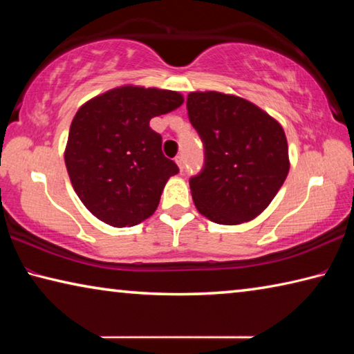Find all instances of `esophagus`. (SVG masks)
<instances>
[{
  "label": "esophagus",
  "mask_w": 354,
  "mask_h": 354,
  "mask_svg": "<svg viewBox=\"0 0 354 354\" xmlns=\"http://www.w3.org/2000/svg\"><path fill=\"white\" fill-rule=\"evenodd\" d=\"M175 162H176V165L179 167V170H184V158H183V156H176V158H175Z\"/></svg>",
  "instance_id": "obj_1"
}]
</instances>
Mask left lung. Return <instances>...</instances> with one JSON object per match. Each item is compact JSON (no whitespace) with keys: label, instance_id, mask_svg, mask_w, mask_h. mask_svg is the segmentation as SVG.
<instances>
[{"label":"left lung","instance_id":"8db88e82","mask_svg":"<svg viewBox=\"0 0 354 354\" xmlns=\"http://www.w3.org/2000/svg\"><path fill=\"white\" fill-rule=\"evenodd\" d=\"M187 113L205 145V167L190 178L198 212L218 225L256 218L290 169L283 127L251 101L214 91L190 92Z\"/></svg>","mask_w":354,"mask_h":354}]
</instances>
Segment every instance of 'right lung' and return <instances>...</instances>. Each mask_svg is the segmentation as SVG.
<instances>
[{"mask_svg": "<svg viewBox=\"0 0 354 354\" xmlns=\"http://www.w3.org/2000/svg\"><path fill=\"white\" fill-rule=\"evenodd\" d=\"M183 103L179 92L128 84L77 109L65 167L76 195L98 220L124 227L154 214L167 181L179 170L164 156L162 137L149 120Z\"/></svg>", "mask_w": 354, "mask_h": 354, "instance_id": "1", "label": "right lung"}]
</instances>
